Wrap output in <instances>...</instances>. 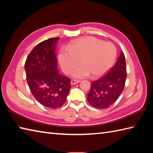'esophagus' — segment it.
<instances>
[{"label":"esophagus","instance_id":"esophagus-1","mask_svg":"<svg viewBox=\"0 0 153 153\" xmlns=\"http://www.w3.org/2000/svg\"><path fill=\"white\" fill-rule=\"evenodd\" d=\"M80 82H81L80 80H75V79H73V80L71 81V85H75V84L78 83H79Z\"/></svg>","mask_w":153,"mask_h":153}]
</instances>
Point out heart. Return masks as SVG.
Segmentation results:
<instances>
[{
    "label": "heart",
    "instance_id": "heart-1",
    "mask_svg": "<svg viewBox=\"0 0 153 153\" xmlns=\"http://www.w3.org/2000/svg\"><path fill=\"white\" fill-rule=\"evenodd\" d=\"M115 45L95 37H81L73 41L68 48H62L58 58L62 69L70 74L80 60L81 64L74 71L76 78L98 77L112 66L116 58Z\"/></svg>",
    "mask_w": 153,
    "mask_h": 153
}]
</instances>
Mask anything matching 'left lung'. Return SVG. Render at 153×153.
Returning <instances> with one entry per match:
<instances>
[{
	"mask_svg": "<svg viewBox=\"0 0 153 153\" xmlns=\"http://www.w3.org/2000/svg\"><path fill=\"white\" fill-rule=\"evenodd\" d=\"M127 77L126 64L123 53L118 58L115 66L105 76L91 85L87 100L92 106L102 109L114 103L122 93Z\"/></svg>",
	"mask_w": 153,
	"mask_h": 153,
	"instance_id": "left-lung-1",
	"label": "left lung"
}]
</instances>
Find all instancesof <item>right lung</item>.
Wrapping results in <instances>:
<instances>
[{
    "mask_svg": "<svg viewBox=\"0 0 153 153\" xmlns=\"http://www.w3.org/2000/svg\"><path fill=\"white\" fill-rule=\"evenodd\" d=\"M58 39L50 38L37 45L25 63L27 82L32 95L49 108L62 106L71 87L70 79L58 73L54 50Z\"/></svg>",
    "mask_w": 153,
    "mask_h": 153,
    "instance_id": "1",
    "label": "right lung"
}]
</instances>
